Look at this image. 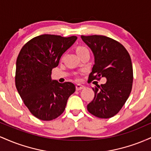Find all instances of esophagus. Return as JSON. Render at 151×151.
Returning a JSON list of instances; mask_svg holds the SVG:
<instances>
[{
	"mask_svg": "<svg viewBox=\"0 0 151 151\" xmlns=\"http://www.w3.org/2000/svg\"><path fill=\"white\" fill-rule=\"evenodd\" d=\"M84 86L81 85V84H77L76 85V89H77V91H79V90L84 89Z\"/></svg>",
	"mask_w": 151,
	"mask_h": 151,
	"instance_id": "esophagus-1",
	"label": "esophagus"
}]
</instances>
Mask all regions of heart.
Returning <instances> with one entry per match:
<instances>
[{
  "instance_id": "1",
  "label": "heart",
  "mask_w": 151,
  "mask_h": 151,
  "mask_svg": "<svg viewBox=\"0 0 151 151\" xmlns=\"http://www.w3.org/2000/svg\"><path fill=\"white\" fill-rule=\"evenodd\" d=\"M86 52H89V50L84 46L79 45L76 48V52H77V54L79 55V56H80L81 55H82L83 53Z\"/></svg>"
}]
</instances>
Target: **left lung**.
Wrapping results in <instances>:
<instances>
[{
  "instance_id": "8db88e82",
  "label": "left lung",
  "mask_w": 151,
  "mask_h": 151,
  "mask_svg": "<svg viewBox=\"0 0 151 151\" xmlns=\"http://www.w3.org/2000/svg\"><path fill=\"white\" fill-rule=\"evenodd\" d=\"M81 39L92 50L94 65L89 82L106 79L104 84L92 88L94 97L87 105L90 114L100 119L113 117L125 104L132 89L133 66L129 53L122 44L104 35L84 36Z\"/></svg>"
}]
</instances>
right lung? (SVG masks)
<instances>
[{
  "label": "right lung",
  "instance_id": "add662e5",
  "mask_svg": "<svg viewBox=\"0 0 151 151\" xmlns=\"http://www.w3.org/2000/svg\"><path fill=\"white\" fill-rule=\"evenodd\" d=\"M77 39V36L42 35L26 42L19 52L15 86L25 105L38 119L51 121L60 116L67 99L75 91L72 82L52 81L51 74Z\"/></svg>",
  "mask_w": 151,
  "mask_h": 151
}]
</instances>
